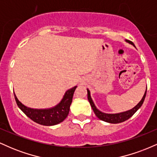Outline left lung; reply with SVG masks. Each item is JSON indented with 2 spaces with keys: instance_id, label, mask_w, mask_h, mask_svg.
<instances>
[{
  "instance_id": "left-lung-1",
  "label": "left lung",
  "mask_w": 157,
  "mask_h": 157,
  "mask_svg": "<svg viewBox=\"0 0 157 157\" xmlns=\"http://www.w3.org/2000/svg\"><path fill=\"white\" fill-rule=\"evenodd\" d=\"M126 42L129 43V44H132L133 46H134V44L130 40H126ZM87 91H88V100H89L90 105H91L94 112L95 115H96L97 117L100 119V120H102V121L109 122V123L116 124V123H120V122H122L125 121V120H128V119L131 117L134 114L135 112H136V111H137L140 107H141L142 103H143L144 100H145V96H146L147 89L145 90V92L144 94V96L142 98V100H140V102H139L135 107L133 108L132 109L129 110V111H125V112H122V113H105L102 112V111H99V110L97 109L96 106H95L94 103L92 99H91V94H90V91L89 89H87Z\"/></svg>"
}]
</instances>
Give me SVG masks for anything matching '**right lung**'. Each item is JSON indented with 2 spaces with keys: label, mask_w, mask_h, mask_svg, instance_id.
Returning a JSON list of instances; mask_svg holds the SVG:
<instances>
[{
  "label": "right lung",
  "mask_w": 157,
  "mask_h": 157,
  "mask_svg": "<svg viewBox=\"0 0 157 157\" xmlns=\"http://www.w3.org/2000/svg\"><path fill=\"white\" fill-rule=\"evenodd\" d=\"M76 88L77 86H75L68 89L65 93L60 102L55 107L46 109H35L26 107L19 101L15 94H14L17 106L28 117L40 125L50 126L59 124L67 117Z\"/></svg>",
  "instance_id": "add662e5"
}]
</instances>
